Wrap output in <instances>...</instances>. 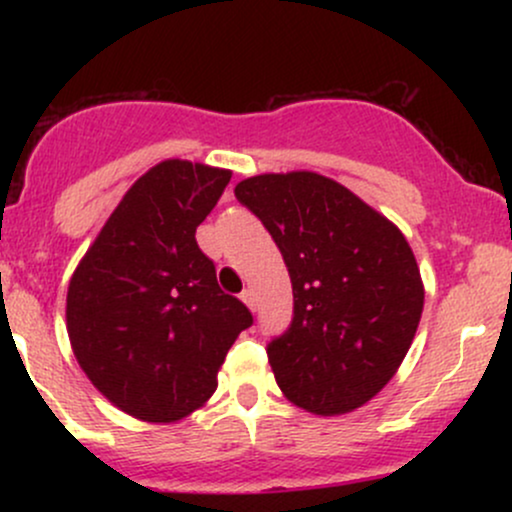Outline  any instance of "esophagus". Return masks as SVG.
<instances>
[{
    "label": "esophagus",
    "instance_id": "1",
    "mask_svg": "<svg viewBox=\"0 0 512 512\" xmlns=\"http://www.w3.org/2000/svg\"><path fill=\"white\" fill-rule=\"evenodd\" d=\"M240 301H243V303L248 305V308L252 310V313H255V308H257V301H255V291H252V289H245L243 293H240Z\"/></svg>",
    "mask_w": 512,
    "mask_h": 512
}]
</instances>
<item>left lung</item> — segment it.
Returning <instances> with one entry per match:
<instances>
[{
	"instance_id": "left-lung-1",
	"label": "left lung",
	"mask_w": 512,
	"mask_h": 512,
	"mask_svg": "<svg viewBox=\"0 0 512 512\" xmlns=\"http://www.w3.org/2000/svg\"><path fill=\"white\" fill-rule=\"evenodd\" d=\"M281 250L293 286L289 330L267 344L276 385L320 416L354 411L397 373L424 310L407 238L325 175H255L236 185Z\"/></svg>"
}]
</instances>
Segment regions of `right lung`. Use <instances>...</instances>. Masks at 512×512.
I'll use <instances>...</instances> for the list:
<instances>
[{
    "instance_id": "obj_1",
    "label": "right lung",
    "mask_w": 512,
    "mask_h": 512,
    "mask_svg": "<svg viewBox=\"0 0 512 512\" xmlns=\"http://www.w3.org/2000/svg\"><path fill=\"white\" fill-rule=\"evenodd\" d=\"M228 182L231 170L158 163L129 187L69 281L76 361L129 416L170 424L202 407L252 325L195 238Z\"/></svg>"
}]
</instances>
